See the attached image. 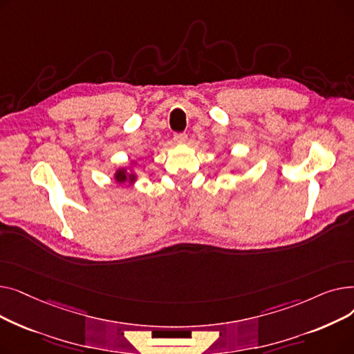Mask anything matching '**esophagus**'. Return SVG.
I'll return each mask as SVG.
<instances>
[{"label": "esophagus", "instance_id": "34e87169", "mask_svg": "<svg viewBox=\"0 0 354 354\" xmlns=\"http://www.w3.org/2000/svg\"><path fill=\"white\" fill-rule=\"evenodd\" d=\"M187 139H188L187 133H175L174 135V140L176 143H185V142H187Z\"/></svg>", "mask_w": 354, "mask_h": 354}]
</instances>
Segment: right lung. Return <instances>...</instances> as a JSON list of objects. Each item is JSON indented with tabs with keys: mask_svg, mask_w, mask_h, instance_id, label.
Masks as SVG:
<instances>
[{
	"mask_svg": "<svg viewBox=\"0 0 354 354\" xmlns=\"http://www.w3.org/2000/svg\"><path fill=\"white\" fill-rule=\"evenodd\" d=\"M127 178H129V180H130V182H133V180H135V175H133V174H130V175L127 176V174H126V171H124V169H120V171H118V172H116V180H118V182H124Z\"/></svg>",
	"mask_w": 354,
	"mask_h": 354,
	"instance_id": "add662e5",
	"label": "right lung"
}]
</instances>
